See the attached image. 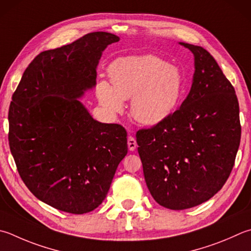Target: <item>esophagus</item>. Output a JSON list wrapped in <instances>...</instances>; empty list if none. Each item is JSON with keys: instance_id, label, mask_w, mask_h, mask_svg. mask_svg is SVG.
<instances>
[{"instance_id": "34e87169", "label": "esophagus", "mask_w": 251, "mask_h": 251, "mask_svg": "<svg viewBox=\"0 0 251 251\" xmlns=\"http://www.w3.org/2000/svg\"><path fill=\"white\" fill-rule=\"evenodd\" d=\"M136 146H138V144H136L135 139L133 138V136H129V138H127V148H129V150L133 152V151L136 149Z\"/></svg>"}]
</instances>
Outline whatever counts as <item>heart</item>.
Returning <instances> with one entry per match:
<instances>
[{
    "label": "heart",
    "mask_w": 251,
    "mask_h": 251,
    "mask_svg": "<svg viewBox=\"0 0 251 251\" xmlns=\"http://www.w3.org/2000/svg\"><path fill=\"white\" fill-rule=\"evenodd\" d=\"M108 74L112 85L100 81L96 86L99 103L108 113L117 115L131 98V116L143 126H157L169 119L186 88L181 69L153 54L118 59Z\"/></svg>",
    "instance_id": "obj_1"
}]
</instances>
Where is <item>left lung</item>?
Wrapping results in <instances>:
<instances>
[{
    "instance_id": "obj_1",
    "label": "left lung",
    "mask_w": 251,
    "mask_h": 251,
    "mask_svg": "<svg viewBox=\"0 0 251 251\" xmlns=\"http://www.w3.org/2000/svg\"><path fill=\"white\" fill-rule=\"evenodd\" d=\"M178 44L195 58L190 92L169 119L136 132L146 186L170 210L190 209L221 190L242 134L235 89L213 56L200 46Z\"/></svg>"
}]
</instances>
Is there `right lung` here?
Returning <instances> with one entry per match:
<instances>
[{
    "label": "right lung",
    "instance_id": "1",
    "mask_svg": "<svg viewBox=\"0 0 251 251\" xmlns=\"http://www.w3.org/2000/svg\"><path fill=\"white\" fill-rule=\"evenodd\" d=\"M119 40L95 31L41 52L13 94L8 142L17 170L32 195L56 210H95L127 153L125 127L95 120L79 100L96 86L102 52Z\"/></svg>",
    "mask_w": 251,
    "mask_h": 251
}]
</instances>
